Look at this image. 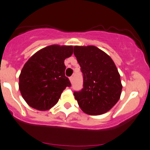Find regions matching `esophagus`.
Listing matches in <instances>:
<instances>
[{
    "mask_svg": "<svg viewBox=\"0 0 150 150\" xmlns=\"http://www.w3.org/2000/svg\"><path fill=\"white\" fill-rule=\"evenodd\" d=\"M69 79H70V81H71V83H73V77H70V78H69Z\"/></svg>",
    "mask_w": 150,
    "mask_h": 150,
    "instance_id": "34e87169",
    "label": "esophagus"
}]
</instances>
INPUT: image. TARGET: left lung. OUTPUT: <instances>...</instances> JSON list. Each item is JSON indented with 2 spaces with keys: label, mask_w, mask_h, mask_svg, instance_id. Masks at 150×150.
<instances>
[{
  "label": "left lung",
  "mask_w": 150,
  "mask_h": 150,
  "mask_svg": "<svg viewBox=\"0 0 150 150\" xmlns=\"http://www.w3.org/2000/svg\"><path fill=\"white\" fill-rule=\"evenodd\" d=\"M74 54L83 74V88L74 92L81 109L91 115L103 114L120 99L122 86L114 62L93 45L75 46Z\"/></svg>",
  "instance_id": "obj_1"
}]
</instances>
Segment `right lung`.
<instances>
[{"instance_id":"1","label":"right lung","mask_w":150,"mask_h":150,"mask_svg":"<svg viewBox=\"0 0 150 150\" xmlns=\"http://www.w3.org/2000/svg\"><path fill=\"white\" fill-rule=\"evenodd\" d=\"M71 45H52L30 57L19 75V90L27 104L39 111L54 107L66 87L71 86L65 76L64 60L72 55Z\"/></svg>"}]
</instances>
